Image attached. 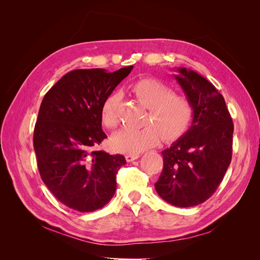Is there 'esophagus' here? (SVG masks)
<instances>
[{
	"label": "esophagus",
	"mask_w": 260,
	"mask_h": 260,
	"mask_svg": "<svg viewBox=\"0 0 260 260\" xmlns=\"http://www.w3.org/2000/svg\"><path fill=\"white\" fill-rule=\"evenodd\" d=\"M140 157V154H127L125 155V160H127L128 162H131L133 160L138 159Z\"/></svg>",
	"instance_id": "esophagus-1"
}]
</instances>
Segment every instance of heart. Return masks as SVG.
<instances>
[{
	"label": "heart",
	"instance_id": "1",
	"mask_svg": "<svg viewBox=\"0 0 260 260\" xmlns=\"http://www.w3.org/2000/svg\"><path fill=\"white\" fill-rule=\"evenodd\" d=\"M131 91L140 103L148 108L144 121L147 125L141 129L125 128L115 133L112 141L117 151L129 154L143 152L158 143L161 137L165 142H172L190 128L194 114L191 102L175 94L167 84L154 78H144L133 83ZM119 103L120 95L113 93L102 104V121L109 129L119 123Z\"/></svg>",
	"mask_w": 260,
	"mask_h": 260
}]
</instances>
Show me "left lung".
<instances>
[{
    "instance_id": "1",
    "label": "left lung",
    "mask_w": 260,
    "mask_h": 260,
    "mask_svg": "<svg viewBox=\"0 0 260 260\" xmlns=\"http://www.w3.org/2000/svg\"><path fill=\"white\" fill-rule=\"evenodd\" d=\"M174 75L194 109L190 129L161 152L164 168L155 188L177 207L207 201L221 182L232 158L233 122L223 96L191 69Z\"/></svg>"
}]
</instances>
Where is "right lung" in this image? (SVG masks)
I'll return each mask as SVG.
<instances>
[{
  "instance_id": "add662e5",
  "label": "right lung",
  "mask_w": 260,
  "mask_h": 260,
  "mask_svg": "<svg viewBox=\"0 0 260 260\" xmlns=\"http://www.w3.org/2000/svg\"><path fill=\"white\" fill-rule=\"evenodd\" d=\"M132 68L73 70L42 100L34 132L38 168L44 184L69 208L94 211L115 194L124 157L93 147L107 138L102 130V104Z\"/></svg>"
}]
</instances>
